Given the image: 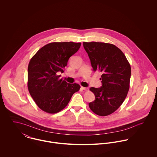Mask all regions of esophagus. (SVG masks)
Masks as SVG:
<instances>
[{
    "label": "esophagus",
    "instance_id": "obj_1",
    "mask_svg": "<svg viewBox=\"0 0 157 157\" xmlns=\"http://www.w3.org/2000/svg\"><path fill=\"white\" fill-rule=\"evenodd\" d=\"M81 90H84L85 91H88L89 90V88H85V87H81Z\"/></svg>",
    "mask_w": 157,
    "mask_h": 157
}]
</instances>
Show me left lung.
I'll use <instances>...</instances> for the list:
<instances>
[{"label": "left lung", "mask_w": 157, "mask_h": 157, "mask_svg": "<svg viewBox=\"0 0 157 157\" xmlns=\"http://www.w3.org/2000/svg\"><path fill=\"white\" fill-rule=\"evenodd\" d=\"M94 71H100V88L91 87L95 100L91 111L100 116L115 112L123 103L129 89L131 68L123 52L116 46L102 42H83Z\"/></svg>", "instance_id": "1"}]
</instances>
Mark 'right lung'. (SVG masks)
Masks as SVG:
<instances>
[{"mask_svg":"<svg viewBox=\"0 0 157 157\" xmlns=\"http://www.w3.org/2000/svg\"><path fill=\"white\" fill-rule=\"evenodd\" d=\"M81 43L52 42L40 48L31 58L28 67V88L31 96L42 111L60 112L72 95L80 90L77 83H67L57 74L64 72L70 57Z\"/></svg>","mask_w":157,"mask_h":157,"instance_id":"1","label":"right lung"}]
</instances>
